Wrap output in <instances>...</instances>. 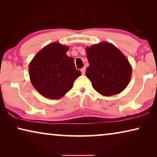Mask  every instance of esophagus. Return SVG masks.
I'll use <instances>...</instances> for the list:
<instances>
[{
  "label": "esophagus",
  "instance_id": "esophagus-1",
  "mask_svg": "<svg viewBox=\"0 0 157 157\" xmlns=\"http://www.w3.org/2000/svg\"><path fill=\"white\" fill-rule=\"evenodd\" d=\"M81 73H82L83 75H84L85 74V72H86V68L83 67V68H81Z\"/></svg>",
  "mask_w": 157,
  "mask_h": 157
}]
</instances>
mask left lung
<instances>
[{
	"label": "left lung",
	"instance_id": "1",
	"mask_svg": "<svg viewBox=\"0 0 157 157\" xmlns=\"http://www.w3.org/2000/svg\"><path fill=\"white\" fill-rule=\"evenodd\" d=\"M86 52L89 63L86 75L98 93L110 96L126 89L132 68L119 49L110 43L101 42L86 47Z\"/></svg>",
	"mask_w": 157,
	"mask_h": 157
}]
</instances>
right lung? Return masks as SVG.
I'll use <instances>...</instances> for the list:
<instances>
[{"mask_svg": "<svg viewBox=\"0 0 157 157\" xmlns=\"http://www.w3.org/2000/svg\"><path fill=\"white\" fill-rule=\"evenodd\" d=\"M68 51V46L51 43L38 51L29 63L32 85L45 97H63L81 75L80 71L76 69L74 59L66 55Z\"/></svg>", "mask_w": 157, "mask_h": 157, "instance_id": "1", "label": "right lung"}]
</instances>
